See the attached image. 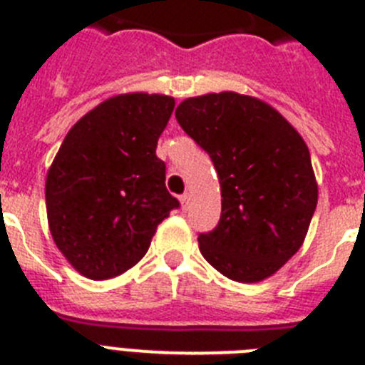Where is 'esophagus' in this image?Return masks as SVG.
Listing matches in <instances>:
<instances>
[{
  "mask_svg": "<svg viewBox=\"0 0 365 365\" xmlns=\"http://www.w3.org/2000/svg\"><path fill=\"white\" fill-rule=\"evenodd\" d=\"M180 205H182V208H188L190 206V193H182V195H180Z\"/></svg>",
  "mask_w": 365,
  "mask_h": 365,
  "instance_id": "esophagus-1",
  "label": "esophagus"
}]
</instances>
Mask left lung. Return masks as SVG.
<instances>
[{
	"mask_svg": "<svg viewBox=\"0 0 365 365\" xmlns=\"http://www.w3.org/2000/svg\"><path fill=\"white\" fill-rule=\"evenodd\" d=\"M175 118L210 155L221 185V219L197 237L205 259L241 283L278 272L302 247L318 202L307 144L276 109L240 93L186 98Z\"/></svg>",
	"mask_w": 365,
	"mask_h": 365,
	"instance_id": "1",
	"label": "left lung"
}]
</instances>
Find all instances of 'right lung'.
I'll return each instance as SVG.
<instances>
[{
  "label": "right lung",
  "instance_id": "right-lung-1",
  "mask_svg": "<svg viewBox=\"0 0 365 365\" xmlns=\"http://www.w3.org/2000/svg\"><path fill=\"white\" fill-rule=\"evenodd\" d=\"M173 108L172 96H113L63 138L47 172V219L60 252L86 278L137 265L159 222L179 208L155 153Z\"/></svg>",
  "mask_w": 365,
  "mask_h": 365
}]
</instances>
